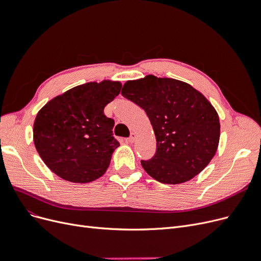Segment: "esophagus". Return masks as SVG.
Returning <instances> with one entry per match:
<instances>
[{
	"label": "esophagus",
	"mask_w": 261,
	"mask_h": 261,
	"mask_svg": "<svg viewBox=\"0 0 261 261\" xmlns=\"http://www.w3.org/2000/svg\"><path fill=\"white\" fill-rule=\"evenodd\" d=\"M135 139H137V135H135V133H131V135L127 139V141H128L129 143H134Z\"/></svg>",
	"instance_id": "esophagus-1"
}]
</instances>
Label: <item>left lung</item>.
<instances>
[{"mask_svg": "<svg viewBox=\"0 0 261 261\" xmlns=\"http://www.w3.org/2000/svg\"><path fill=\"white\" fill-rule=\"evenodd\" d=\"M122 97L141 107L150 119L156 151L143 168L162 184L177 185L195 177L218 149L220 119L209 101L191 85L147 75L128 81Z\"/></svg>", "mask_w": 261, "mask_h": 261, "instance_id": "obj_1", "label": "left lung"}]
</instances>
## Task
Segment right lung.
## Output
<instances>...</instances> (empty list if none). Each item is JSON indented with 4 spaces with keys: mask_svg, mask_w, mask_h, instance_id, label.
Returning a JSON list of instances; mask_svg holds the SVG:
<instances>
[{
    "mask_svg": "<svg viewBox=\"0 0 261 261\" xmlns=\"http://www.w3.org/2000/svg\"><path fill=\"white\" fill-rule=\"evenodd\" d=\"M119 82L79 85L52 99L34 122V144L42 161L61 178L86 184L102 176L119 146L114 119L105 108L118 96Z\"/></svg>",
    "mask_w": 261,
    "mask_h": 261,
    "instance_id": "obj_1",
    "label": "right lung"
}]
</instances>
